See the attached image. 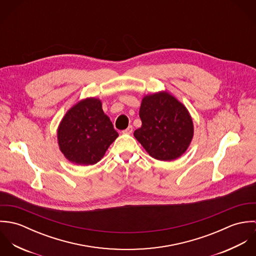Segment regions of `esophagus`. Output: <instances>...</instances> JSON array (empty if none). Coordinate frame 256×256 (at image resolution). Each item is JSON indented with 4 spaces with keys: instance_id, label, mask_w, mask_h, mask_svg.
I'll use <instances>...</instances> for the list:
<instances>
[{
    "instance_id": "34e87169",
    "label": "esophagus",
    "mask_w": 256,
    "mask_h": 256,
    "mask_svg": "<svg viewBox=\"0 0 256 256\" xmlns=\"http://www.w3.org/2000/svg\"><path fill=\"white\" fill-rule=\"evenodd\" d=\"M132 132H133V127L130 125L127 129H125V130H123L122 131V133L123 134H127V135H130V134H132Z\"/></svg>"
}]
</instances>
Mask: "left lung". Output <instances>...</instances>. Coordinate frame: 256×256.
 <instances>
[{"label": "left lung", "instance_id": "left-lung-1", "mask_svg": "<svg viewBox=\"0 0 256 256\" xmlns=\"http://www.w3.org/2000/svg\"><path fill=\"white\" fill-rule=\"evenodd\" d=\"M142 126L135 138L150 156L172 160L187 150L193 138V122L186 108L166 92L146 96L141 104Z\"/></svg>", "mask_w": 256, "mask_h": 256}]
</instances>
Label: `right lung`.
<instances>
[{"label":"right lung","mask_w":256,"mask_h":256,"mask_svg":"<svg viewBox=\"0 0 256 256\" xmlns=\"http://www.w3.org/2000/svg\"><path fill=\"white\" fill-rule=\"evenodd\" d=\"M57 136L61 152L71 162L90 166L102 160L118 133L102 108V102L90 98L68 110Z\"/></svg>","instance_id":"right-lung-1"}]
</instances>
